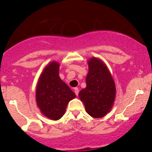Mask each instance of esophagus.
I'll return each mask as SVG.
<instances>
[{
	"label": "esophagus",
	"instance_id": "34e87169",
	"mask_svg": "<svg viewBox=\"0 0 152 152\" xmlns=\"http://www.w3.org/2000/svg\"><path fill=\"white\" fill-rule=\"evenodd\" d=\"M79 88H77V87H76V88H74V93H76V96H78V95H79Z\"/></svg>",
	"mask_w": 152,
	"mask_h": 152
}]
</instances>
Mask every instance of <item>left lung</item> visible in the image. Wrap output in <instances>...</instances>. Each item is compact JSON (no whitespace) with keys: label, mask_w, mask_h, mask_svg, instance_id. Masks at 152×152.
<instances>
[{"label":"left lung","mask_w":152,"mask_h":152,"mask_svg":"<svg viewBox=\"0 0 152 152\" xmlns=\"http://www.w3.org/2000/svg\"><path fill=\"white\" fill-rule=\"evenodd\" d=\"M88 73L85 88L79 93L85 110L91 117H104L113 108L116 88L114 79L108 67L102 59L91 57L88 61Z\"/></svg>","instance_id":"8db88e82"}]
</instances>
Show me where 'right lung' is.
<instances>
[{
  "mask_svg": "<svg viewBox=\"0 0 152 152\" xmlns=\"http://www.w3.org/2000/svg\"><path fill=\"white\" fill-rule=\"evenodd\" d=\"M59 63L52 61L43 68L36 87V102L40 113L50 120L57 121L65 113L67 104L75 93L59 75Z\"/></svg>",
  "mask_w": 152,
  "mask_h": 152,
  "instance_id": "add662e5",
  "label": "right lung"
}]
</instances>
